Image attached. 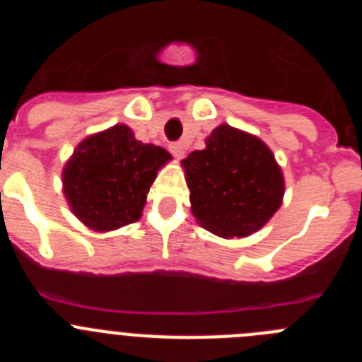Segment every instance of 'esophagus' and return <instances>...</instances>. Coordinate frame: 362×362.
Instances as JSON below:
<instances>
[{
  "label": "esophagus",
  "mask_w": 362,
  "mask_h": 362,
  "mask_svg": "<svg viewBox=\"0 0 362 362\" xmlns=\"http://www.w3.org/2000/svg\"><path fill=\"white\" fill-rule=\"evenodd\" d=\"M170 152L174 153V158L181 159L185 156V145H183V143H172Z\"/></svg>",
  "instance_id": "esophagus-1"
}]
</instances>
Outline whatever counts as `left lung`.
Wrapping results in <instances>:
<instances>
[{
    "instance_id": "obj_1",
    "label": "left lung",
    "mask_w": 362,
    "mask_h": 362,
    "mask_svg": "<svg viewBox=\"0 0 362 362\" xmlns=\"http://www.w3.org/2000/svg\"><path fill=\"white\" fill-rule=\"evenodd\" d=\"M192 212L221 238H246L281 206L284 181L261 139L228 124L206 137V148L183 161Z\"/></svg>"
}]
</instances>
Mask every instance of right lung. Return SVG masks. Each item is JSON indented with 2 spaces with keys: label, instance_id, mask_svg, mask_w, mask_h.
<instances>
[{
  "label": "right lung",
  "instance_id": "add662e5",
  "mask_svg": "<svg viewBox=\"0 0 362 362\" xmlns=\"http://www.w3.org/2000/svg\"><path fill=\"white\" fill-rule=\"evenodd\" d=\"M170 158L161 146L137 141L127 124L86 137L63 170L70 209L99 232L134 223L158 170Z\"/></svg>",
  "mask_w": 362,
  "mask_h": 362
}]
</instances>
